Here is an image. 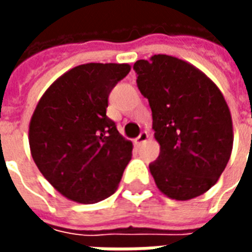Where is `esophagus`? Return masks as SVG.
<instances>
[{
  "mask_svg": "<svg viewBox=\"0 0 252 252\" xmlns=\"http://www.w3.org/2000/svg\"><path fill=\"white\" fill-rule=\"evenodd\" d=\"M147 140H148V133L147 132H142V133L137 136V139L135 140V142H136L137 146H142V144H144Z\"/></svg>",
  "mask_w": 252,
  "mask_h": 252,
  "instance_id": "1",
  "label": "esophagus"
}]
</instances>
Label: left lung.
<instances>
[{"label": "left lung", "mask_w": 252, "mask_h": 252, "mask_svg": "<svg viewBox=\"0 0 252 252\" xmlns=\"http://www.w3.org/2000/svg\"><path fill=\"white\" fill-rule=\"evenodd\" d=\"M137 88L153 110L154 136L160 146L150 171L169 198L191 200L215 185L233 144L232 117L224 95L193 64L154 55L133 64Z\"/></svg>", "instance_id": "1"}]
</instances>
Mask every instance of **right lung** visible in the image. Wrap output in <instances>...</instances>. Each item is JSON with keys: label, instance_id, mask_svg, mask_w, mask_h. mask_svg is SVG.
<instances>
[{"label": "right lung", "instance_id": "right-lung-1", "mask_svg": "<svg viewBox=\"0 0 252 252\" xmlns=\"http://www.w3.org/2000/svg\"><path fill=\"white\" fill-rule=\"evenodd\" d=\"M131 70L126 63H86L58 78L31 117L37 169L66 198L93 204L112 195L132 158V142L106 116L108 97Z\"/></svg>", "mask_w": 252, "mask_h": 252}]
</instances>
